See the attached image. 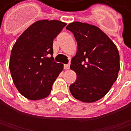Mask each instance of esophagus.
Listing matches in <instances>:
<instances>
[{"label":"esophagus","instance_id":"esophagus-1","mask_svg":"<svg viewBox=\"0 0 131 131\" xmlns=\"http://www.w3.org/2000/svg\"><path fill=\"white\" fill-rule=\"evenodd\" d=\"M70 68V64H65L64 65V69L65 70H68Z\"/></svg>","mask_w":131,"mask_h":131}]
</instances>
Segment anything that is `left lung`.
I'll use <instances>...</instances> for the list:
<instances>
[{"label":"left lung","instance_id":"1","mask_svg":"<svg viewBox=\"0 0 131 131\" xmlns=\"http://www.w3.org/2000/svg\"><path fill=\"white\" fill-rule=\"evenodd\" d=\"M78 50L71 60V69L77 79L70 85L72 96L80 101L93 103L108 93L117 79L120 68L116 46L100 28L81 22L69 23Z\"/></svg>","mask_w":131,"mask_h":131}]
</instances>
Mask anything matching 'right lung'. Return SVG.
Returning a JSON list of instances; mask_svg holds the SVG:
<instances>
[{"mask_svg":"<svg viewBox=\"0 0 131 131\" xmlns=\"http://www.w3.org/2000/svg\"><path fill=\"white\" fill-rule=\"evenodd\" d=\"M66 23L38 20L16 40L12 47L9 69L18 91L29 100L47 97L54 81L63 69L52 57L53 40Z\"/></svg>","mask_w":131,"mask_h":131,"instance_id":"1","label":"right lung"}]
</instances>
